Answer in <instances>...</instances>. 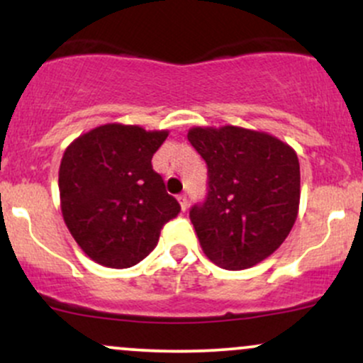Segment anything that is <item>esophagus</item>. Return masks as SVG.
Returning <instances> with one entry per match:
<instances>
[{"instance_id": "1", "label": "esophagus", "mask_w": 363, "mask_h": 363, "mask_svg": "<svg viewBox=\"0 0 363 363\" xmlns=\"http://www.w3.org/2000/svg\"><path fill=\"white\" fill-rule=\"evenodd\" d=\"M177 201H179V205H181V210L186 211L187 210V196L186 194H179Z\"/></svg>"}]
</instances>
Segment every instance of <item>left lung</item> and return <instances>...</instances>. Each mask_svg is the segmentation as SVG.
<instances>
[{"label":"left lung","instance_id":"obj_1","mask_svg":"<svg viewBox=\"0 0 363 363\" xmlns=\"http://www.w3.org/2000/svg\"><path fill=\"white\" fill-rule=\"evenodd\" d=\"M187 140L208 167L206 199L189 210L208 259L245 269L272 256L298 213L301 165L294 148L237 126L193 128Z\"/></svg>","mask_w":363,"mask_h":363}]
</instances>
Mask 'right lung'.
Returning <instances> with one entry per match:
<instances>
[{"instance_id": "right-lung-1", "label": "right lung", "mask_w": 363, "mask_h": 363, "mask_svg": "<svg viewBox=\"0 0 363 363\" xmlns=\"http://www.w3.org/2000/svg\"><path fill=\"white\" fill-rule=\"evenodd\" d=\"M169 131L104 124L65 150L60 165L61 211L83 252L107 268L138 264L181 205L152 167Z\"/></svg>"}]
</instances>
